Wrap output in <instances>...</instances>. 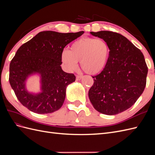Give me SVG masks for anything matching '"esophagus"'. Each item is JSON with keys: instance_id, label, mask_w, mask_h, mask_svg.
<instances>
[{"instance_id": "esophagus-1", "label": "esophagus", "mask_w": 155, "mask_h": 155, "mask_svg": "<svg viewBox=\"0 0 155 155\" xmlns=\"http://www.w3.org/2000/svg\"><path fill=\"white\" fill-rule=\"evenodd\" d=\"M83 78V76L82 75H78V76H76V80L79 81L80 80V79H81Z\"/></svg>"}]
</instances>
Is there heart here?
<instances>
[{"label":"heart","instance_id":"b5f03b06","mask_svg":"<svg viewBox=\"0 0 155 155\" xmlns=\"http://www.w3.org/2000/svg\"><path fill=\"white\" fill-rule=\"evenodd\" d=\"M110 47L104 39L85 37L74 41L69 50H64L61 61L69 71L78 68L80 61L81 68L86 73L95 75L101 72L109 62Z\"/></svg>","mask_w":155,"mask_h":155}]
</instances>
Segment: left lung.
<instances>
[{
	"instance_id": "obj_1",
	"label": "left lung",
	"mask_w": 155,
	"mask_h": 155,
	"mask_svg": "<svg viewBox=\"0 0 155 155\" xmlns=\"http://www.w3.org/2000/svg\"><path fill=\"white\" fill-rule=\"evenodd\" d=\"M106 40L110 54L105 68L92 76L88 97L100 113L115 115L133 105L146 85L148 68L142 52L125 37L110 31H91Z\"/></svg>"
}]
</instances>
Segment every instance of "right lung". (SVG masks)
<instances>
[{
    "label": "right lung",
    "instance_id": "add662e5",
    "mask_svg": "<svg viewBox=\"0 0 155 155\" xmlns=\"http://www.w3.org/2000/svg\"><path fill=\"white\" fill-rule=\"evenodd\" d=\"M83 33L41 31L17 50L10 64L9 81L22 105L37 114L51 113L62 107L67 87L76 76L62 70L61 54ZM34 74L41 79V91L37 94L28 91L25 85Z\"/></svg>",
    "mask_w": 155,
    "mask_h": 155
}]
</instances>
